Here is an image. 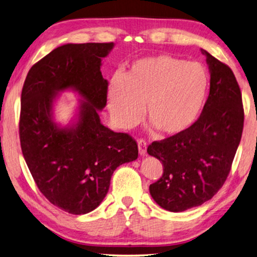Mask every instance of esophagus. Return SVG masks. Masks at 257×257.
Masks as SVG:
<instances>
[{"label": "esophagus", "mask_w": 257, "mask_h": 257, "mask_svg": "<svg viewBox=\"0 0 257 257\" xmlns=\"http://www.w3.org/2000/svg\"><path fill=\"white\" fill-rule=\"evenodd\" d=\"M138 145H139V153H140V156L144 157L145 154H147V147H148L147 142H145V140L140 139V140H138Z\"/></svg>", "instance_id": "34e87169"}]
</instances>
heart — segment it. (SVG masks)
<instances>
[{"mask_svg": "<svg viewBox=\"0 0 257 257\" xmlns=\"http://www.w3.org/2000/svg\"><path fill=\"white\" fill-rule=\"evenodd\" d=\"M209 72L200 62L170 55L137 60L125 77L114 76L107 89L108 108L119 126L130 128L145 115L160 132L179 135L197 122L204 108Z\"/></svg>", "mask_w": 257, "mask_h": 257, "instance_id": "obj_1", "label": "heart"}]
</instances>
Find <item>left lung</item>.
<instances>
[{
  "label": "left lung",
  "mask_w": 257,
  "mask_h": 257,
  "mask_svg": "<svg viewBox=\"0 0 257 257\" xmlns=\"http://www.w3.org/2000/svg\"><path fill=\"white\" fill-rule=\"evenodd\" d=\"M210 71V90L197 122L187 132L152 142L148 153L163 174L150 193L163 209L181 212L211 199L224 185L244 126L241 93L228 66L201 50Z\"/></svg>",
  "instance_id": "obj_1"
}]
</instances>
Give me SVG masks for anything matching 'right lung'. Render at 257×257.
Returning <instances> with one entry per match:
<instances>
[{
  "label": "right lung",
  "mask_w": 257,
  "mask_h": 257,
  "mask_svg": "<svg viewBox=\"0 0 257 257\" xmlns=\"http://www.w3.org/2000/svg\"><path fill=\"white\" fill-rule=\"evenodd\" d=\"M114 43H67L31 67L21 94L19 132L24 160L39 190L52 205L72 215L97 208L120 164L138 159L135 140L101 124L107 101L101 59ZM75 90L82 100L75 122L53 119L59 91Z\"/></svg>",
  "instance_id": "add662e5"
}]
</instances>
